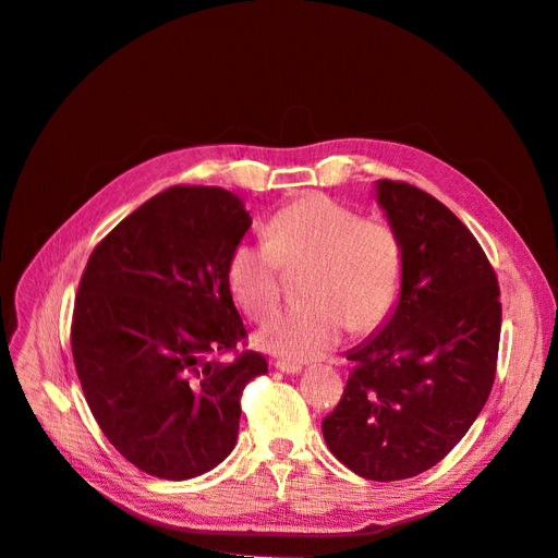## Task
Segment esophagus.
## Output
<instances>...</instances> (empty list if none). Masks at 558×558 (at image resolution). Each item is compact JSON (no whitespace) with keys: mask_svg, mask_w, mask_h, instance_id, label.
I'll return each mask as SVG.
<instances>
[{"mask_svg":"<svg viewBox=\"0 0 558 558\" xmlns=\"http://www.w3.org/2000/svg\"><path fill=\"white\" fill-rule=\"evenodd\" d=\"M274 366H276L278 371L287 373V375H296V373L303 371V366H301V364H294V362H276Z\"/></svg>","mask_w":558,"mask_h":558,"instance_id":"obj_1","label":"esophagus"}]
</instances>
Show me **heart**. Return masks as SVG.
Here are the masks:
<instances>
[{"instance_id":"heart-1","label":"heart","mask_w":558,"mask_h":558,"mask_svg":"<svg viewBox=\"0 0 558 558\" xmlns=\"http://www.w3.org/2000/svg\"><path fill=\"white\" fill-rule=\"evenodd\" d=\"M282 271H305V307L271 314L255 345L284 362H312L332 350L343 332H371L393 312L404 280V248L385 219L307 194L278 210L264 226V242L230 251L226 282L234 303L253 318L280 299Z\"/></svg>"}]
</instances>
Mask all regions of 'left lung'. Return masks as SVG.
<instances>
[{
  "instance_id": "left-lung-1",
  "label": "left lung",
  "mask_w": 558,
  "mask_h": 558,
  "mask_svg": "<svg viewBox=\"0 0 558 558\" xmlns=\"http://www.w3.org/2000/svg\"><path fill=\"white\" fill-rule=\"evenodd\" d=\"M375 198L404 248L400 299L357 348L335 412L330 452L373 482L416 477L441 461L484 409L497 366L500 287L482 246L427 192L377 181Z\"/></svg>"
}]
</instances>
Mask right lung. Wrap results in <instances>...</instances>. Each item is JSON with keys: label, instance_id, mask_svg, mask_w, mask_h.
Segmentation results:
<instances>
[{"label": "right lung", "instance_id": "add662e5", "mask_svg": "<svg viewBox=\"0 0 558 558\" xmlns=\"http://www.w3.org/2000/svg\"><path fill=\"white\" fill-rule=\"evenodd\" d=\"M251 228L221 187H169L117 223L83 271L72 355L87 407L114 450L160 480H192L238 444L240 398L267 373L226 282Z\"/></svg>", "mask_w": 558, "mask_h": 558}]
</instances>
